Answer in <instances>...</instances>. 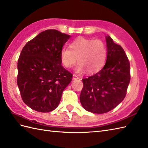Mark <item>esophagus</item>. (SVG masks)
<instances>
[{
  "label": "esophagus",
  "mask_w": 148,
  "mask_h": 148,
  "mask_svg": "<svg viewBox=\"0 0 148 148\" xmlns=\"http://www.w3.org/2000/svg\"><path fill=\"white\" fill-rule=\"evenodd\" d=\"M73 79H79V77H78V75H77L73 74Z\"/></svg>",
  "instance_id": "obj_1"
}]
</instances>
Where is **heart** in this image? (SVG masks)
Here are the masks:
<instances>
[{
  "instance_id": "1",
  "label": "heart",
  "mask_w": 148,
  "mask_h": 148,
  "mask_svg": "<svg viewBox=\"0 0 148 148\" xmlns=\"http://www.w3.org/2000/svg\"><path fill=\"white\" fill-rule=\"evenodd\" d=\"M70 49L64 47L60 51V60L63 66L71 68L79 63L76 72L95 73L103 67L107 57V49L101 40L78 37L69 45Z\"/></svg>"
}]
</instances>
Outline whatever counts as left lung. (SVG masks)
I'll return each mask as SVG.
<instances>
[{"label":"left lung","instance_id":"obj_1","mask_svg":"<svg viewBox=\"0 0 148 148\" xmlns=\"http://www.w3.org/2000/svg\"><path fill=\"white\" fill-rule=\"evenodd\" d=\"M107 58L97 73L82 79L80 101L86 110L94 113L111 111L125 97L130 79V62L123 48L106 36Z\"/></svg>","mask_w":148,"mask_h":148}]
</instances>
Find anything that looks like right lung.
I'll return each mask as SVG.
<instances>
[{"mask_svg":"<svg viewBox=\"0 0 148 148\" xmlns=\"http://www.w3.org/2000/svg\"><path fill=\"white\" fill-rule=\"evenodd\" d=\"M70 35L47 29L27 42L20 53L17 83L25 103L34 110L49 112L60 101L73 74L61 65L60 51Z\"/></svg>","mask_w":148,"mask_h":148,"instance_id":"add662e5","label":"right lung"}]
</instances>
